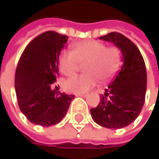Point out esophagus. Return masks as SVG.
I'll use <instances>...</instances> for the list:
<instances>
[{"label": "esophagus", "mask_w": 159, "mask_h": 159, "mask_svg": "<svg viewBox=\"0 0 159 159\" xmlns=\"http://www.w3.org/2000/svg\"><path fill=\"white\" fill-rule=\"evenodd\" d=\"M75 95H76V96H78V97H81V96H86V94H85V93H75Z\"/></svg>", "instance_id": "1"}]
</instances>
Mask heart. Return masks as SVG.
Returning <instances> with one entry per match:
<instances>
[{
	"label": "heart",
	"mask_w": 159,
	"mask_h": 159,
	"mask_svg": "<svg viewBox=\"0 0 159 159\" xmlns=\"http://www.w3.org/2000/svg\"><path fill=\"white\" fill-rule=\"evenodd\" d=\"M80 64H85L84 75L75 76L65 82L66 88L72 93H82L93 88L98 78L107 80L115 76L121 65L119 48L109 47L99 40H84L71 46V52H63L59 56L60 71L66 76L74 75Z\"/></svg>",
	"instance_id": "heart-1"
}]
</instances>
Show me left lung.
<instances>
[{
  "label": "left lung",
  "mask_w": 159,
  "mask_h": 159,
  "mask_svg": "<svg viewBox=\"0 0 159 159\" xmlns=\"http://www.w3.org/2000/svg\"><path fill=\"white\" fill-rule=\"evenodd\" d=\"M99 40L119 48L123 65L91 115L100 126L118 129L132 123L142 111L147 82L145 65L137 46L122 34L111 32Z\"/></svg>",
  "instance_id": "left-lung-1"
}]
</instances>
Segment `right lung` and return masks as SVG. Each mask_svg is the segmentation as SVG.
<instances>
[{"label":"right lung","mask_w":159,"mask_h":159,"mask_svg":"<svg viewBox=\"0 0 159 159\" xmlns=\"http://www.w3.org/2000/svg\"><path fill=\"white\" fill-rule=\"evenodd\" d=\"M68 37L47 31L24 50L16 71L15 88L21 112L31 123L49 127L66 116L75 95L53 89L59 77V55Z\"/></svg>","instance_id":"right-lung-1"}]
</instances>
